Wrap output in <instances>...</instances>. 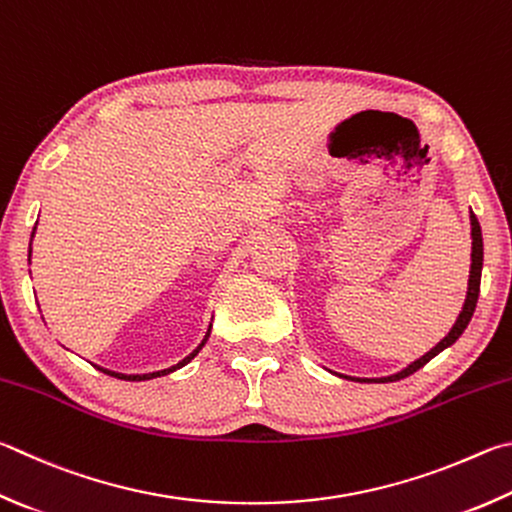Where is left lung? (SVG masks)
<instances>
[{"label": "left lung", "mask_w": 512, "mask_h": 512, "mask_svg": "<svg viewBox=\"0 0 512 512\" xmlns=\"http://www.w3.org/2000/svg\"><path fill=\"white\" fill-rule=\"evenodd\" d=\"M470 226H472V264H470V280H468V295H466V302H463V311L459 313L457 322H454V327L450 329L448 336H445L439 345H436L434 349H430L425 353V356H421L418 360H414L412 365H407L403 371H398V374H392V376H385V378H362V380H369V383H394V380H401V378H407L410 374H414V371L421 369L423 365H427L434 356H439V353L443 349H448L450 345H454V342L459 340V336L463 331H466L468 322L472 320V313H475V306H477V300H479V286H481V266H483V239H481V226L477 217L472 215L470 212Z\"/></svg>", "instance_id": "1"}]
</instances>
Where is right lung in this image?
Instances as JSON below:
<instances>
[{"instance_id":"right-lung-1","label":"right lung","mask_w":512,"mask_h":512,"mask_svg":"<svg viewBox=\"0 0 512 512\" xmlns=\"http://www.w3.org/2000/svg\"><path fill=\"white\" fill-rule=\"evenodd\" d=\"M33 232H35V228H33ZM33 237V235H31ZM29 257H31V250H29ZM210 327H212V324H210ZM210 327H208V333H206V338H203L201 340V345L197 347V349H194L192 353H190V356H185L181 362H176V365L174 367H167V369H161V371H152V374H118V371H109V369H102V367H98L100 371H102V374H107V376H114V378H120V380H136V383H138V380H150V378H159V376H167V374H172V371H176V369H181V367H185V365H188V362L194 358V356H197V353L203 349V345H206V342H208V338H210Z\"/></svg>"}]
</instances>
